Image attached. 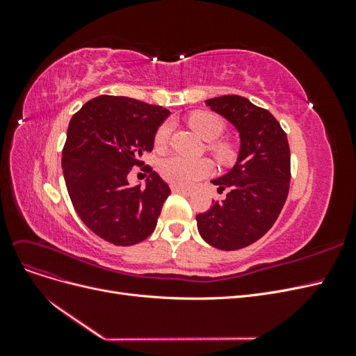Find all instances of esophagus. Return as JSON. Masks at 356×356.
<instances>
[{
    "label": "esophagus",
    "instance_id": "esophagus-1",
    "mask_svg": "<svg viewBox=\"0 0 356 356\" xmlns=\"http://www.w3.org/2000/svg\"><path fill=\"white\" fill-rule=\"evenodd\" d=\"M172 191L178 193V195H184V196H190L191 190L190 188H184V187H172Z\"/></svg>",
    "mask_w": 356,
    "mask_h": 356
}]
</instances>
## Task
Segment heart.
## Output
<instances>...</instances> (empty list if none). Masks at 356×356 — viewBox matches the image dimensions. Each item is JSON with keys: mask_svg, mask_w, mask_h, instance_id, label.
<instances>
[{"mask_svg": "<svg viewBox=\"0 0 356 356\" xmlns=\"http://www.w3.org/2000/svg\"><path fill=\"white\" fill-rule=\"evenodd\" d=\"M190 126L207 141L217 139L224 131V122L218 115L211 113H195L188 120ZM170 135V124L166 122L156 132V147L163 148ZM211 149L221 161H227L233 157V148L229 144H212ZM213 165L208 159H187L184 156L174 154L163 159L159 165L160 175L170 184L179 187H190L197 181L212 174Z\"/></svg>", "mask_w": 356, "mask_h": 356, "instance_id": "heart-1", "label": "heart"}]
</instances>
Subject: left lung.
<instances>
[{
  "mask_svg": "<svg viewBox=\"0 0 356 356\" xmlns=\"http://www.w3.org/2000/svg\"><path fill=\"white\" fill-rule=\"evenodd\" d=\"M239 134L234 165L211 182L224 200L196 215L202 239L222 251L254 243L270 230L289 190L291 156L286 134L276 118L250 99L224 95L204 101Z\"/></svg>",
  "mask_w": 356,
  "mask_h": 356,
  "instance_id": "obj_1",
  "label": "left lung"
}]
</instances>
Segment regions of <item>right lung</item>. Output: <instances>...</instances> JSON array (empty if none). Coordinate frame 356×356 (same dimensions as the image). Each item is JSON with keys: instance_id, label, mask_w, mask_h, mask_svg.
I'll return each mask as SVG.
<instances>
[{"instance_id": "obj_1", "label": "right lung", "mask_w": 356, "mask_h": 356, "mask_svg": "<svg viewBox=\"0 0 356 356\" xmlns=\"http://www.w3.org/2000/svg\"><path fill=\"white\" fill-rule=\"evenodd\" d=\"M168 115L160 105L101 95L71 118L63 178L81 221L106 242L131 246L156 229L169 186L152 169L144 187L129 184L127 174L152 152Z\"/></svg>"}]
</instances>
